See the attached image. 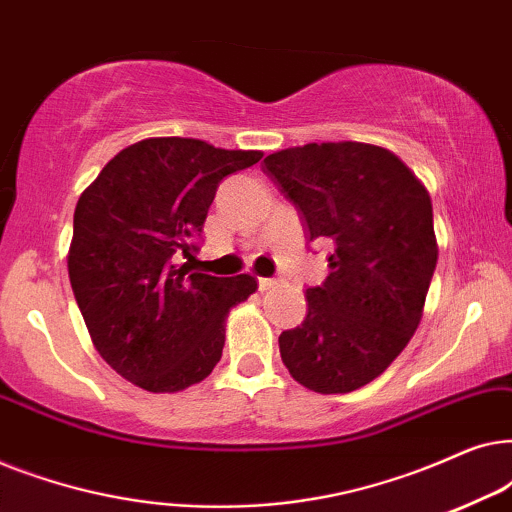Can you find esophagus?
Instances as JSON below:
<instances>
[{"label": "esophagus", "instance_id": "obj_1", "mask_svg": "<svg viewBox=\"0 0 512 512\" xmlns=\"http://www.w3.org/2000/svg\"><path fill=\"white\" fill-rule=\"evenodd\" d=\"M275 286H277V279H272V277L258 279V291H270V289H275Z\"/></svg>", "mask_w": 512, "mask_h": 512}]
</instances>
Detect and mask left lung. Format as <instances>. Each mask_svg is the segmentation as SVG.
Instances as JSON below:
<instances>
[{"label": "left lung", "instance_id": "left-lung-1", "mask_svg": "<svg viewBox=\"0 0 512 512\" xmlns=\"http://www.w3.org/2000/svg\"><path fill=\"white\" fill-rule=\"evenodd\" d=\"M298 209L307 242L328 240V277L305 293L303 324L279 335L293 380L319 394L373 382L403 352L436 270L426 188L380 146L305 144L263 160Z\"/></svg>", "mask_w": 512, "mask_h": 512}]
</instances>
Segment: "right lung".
<instances>
[{
	"instance_id": "add662e5",
	"label": "right lung",
	"mask_w": 512,
	"mask_h": 512,
	"mask_svg": "<svg viewBox=\"0 0 512 512\" xmlns=\"http://www.w3.org/2000/svg\"><path fill=\"white\" fill-rule=\"evenodd\" d=\"M261 156L144 139L111 158L76 202L67 258L76 305L102 359L137 387L172 394L219 363L230 307L258 286L251 275L195 272L191 261L216 188Z\"/></svg>"
}]
</instances>
